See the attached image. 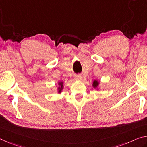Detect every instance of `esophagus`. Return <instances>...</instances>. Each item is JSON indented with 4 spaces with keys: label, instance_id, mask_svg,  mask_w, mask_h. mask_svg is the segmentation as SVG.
<instances>
[{
    "label": "esophagus",
    "instance_id": "1",
    "mask_svg": "<svg viewBox=\"0 0 147 147\" xmlns=\"http://www.w3.org/2000/svg\"><path fill=\"white\" fill-rule=\"evenodd\" d=\"M75 79H76V80H81V79H82V76H80V75L76 76L75 77Z\"/></svg>",
    "mask_w": 147,
    "mask_h": 147
}]
</instances>
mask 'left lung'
I'll return each mask as SVG.
<instances>
[{"label":"left lung","instance_id":"obj_1","mask_svg":"<svg viewBox=\"0 0 147 147\" xmlns=\"http://www.w3.org/2000/svg\"><path fill=\"white\" fill-rule=\"evenodd\" d=\"M98 85V81H93V84H92V85H93V87H96Z\"/></svg>","mask_w":147,"mask_h":147}]
</instances>
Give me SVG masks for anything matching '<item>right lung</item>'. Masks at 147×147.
Returning a JSON list of instances; mask_svg holds the SVG:
<instances>
[{"instance_id": "obj_1", "label": "right lung", "mask_w": 147, "mask_h": 147, "mask_svg": "<svg viewBox=\"0 0 147 147\" xmlns=\"http://www.w3.org/2000/svg\"><path fill=\"white\" fill-rule=\"evenodd\" d=\"M58 83H59V85H60V87L58 88V89H59V91H58V92H61V90H62V88H63V83L62 82H59Z\"/></svg>"}]
</instances>
